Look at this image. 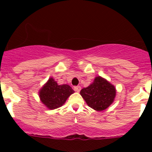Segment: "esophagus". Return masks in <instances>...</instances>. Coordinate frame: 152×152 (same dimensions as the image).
Here are the masks:
<instances>
[{
	"instance_id": "34e87169",
	"label": "esophagus",
	"mask_w": 152,
	"mask_h": 152,
	"mask_svg": "<svg viewBox=\"0 0 152 152\" xmlns=\"http://www.w3.org/2000/svg\"><path fill=\"white\" fill-rule=\"evenodd\" d=\"M74 90L76 92H77V93H79L81 90V87H79V86H76V87H74Z\"/></svg>"
}]
</instances>
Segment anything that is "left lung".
Masks as SVG:
<instances>
[{"instance_id":"obj_1","label":"left lung","mask_w":152,"mask_h":152,"mask_svg":"<svg viewBox=\"0 0 152 152\" xmlns=\"http://www.w3.org/2000/svg\"><path fill=\"white\" fill-rule=\"evenodd\" d=\"M80 94L89 107L96 111H102L113 103L116 89L107 79L99 76L88 87L82 89Z\"/></svg>"}]
</instances>
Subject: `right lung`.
Returning a JSON list of instances; mask_svg holds the SVG:
<instances>
[{
  "instance_id": "right-lung-1",
  "label": "right lung",
  "mask_w": 152,
  "mask_h": 152,
  "mask_svg": "<svg viewBox=\"0 0 152 152\" xmlns=\"http://www.w3.org/2000/svg\"><path fill=\"white\" fill-rule=\"evenodd\" d=\"M74 90L68 85H58L52 77L39 90L41 102L49 110H55L62 107Z\"/></svg>"
}]
</instances>
